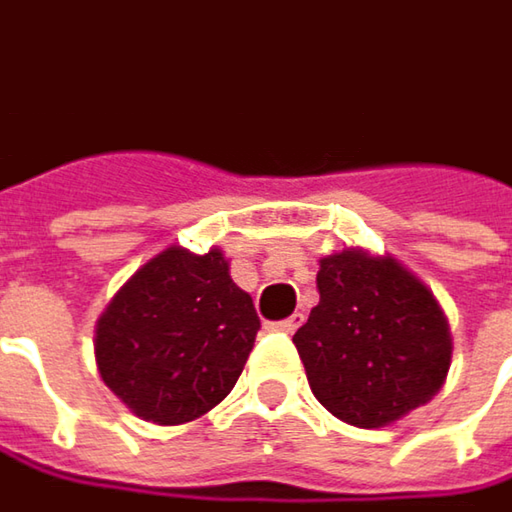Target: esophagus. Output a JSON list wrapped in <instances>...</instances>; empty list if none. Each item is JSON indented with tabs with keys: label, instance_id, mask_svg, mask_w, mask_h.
Here are the masks:
<instances>
[{
	"label": "esophagus",
	"instance_id": "obj_1",
	"mask_svg": "<svg viewBox=\"0 0 512 512\" xmlns=\"http://www.w3.org/2000/svg\"><path fill=\"white\" fill-rule=\"evenodd\" d=\"M301 324H304V313H292V316L284 318V321H275V324H272V330H281V333H295Z\"/></svg>",
	"mask_w": 512,
	"mask_h": 512
}]
</instances>
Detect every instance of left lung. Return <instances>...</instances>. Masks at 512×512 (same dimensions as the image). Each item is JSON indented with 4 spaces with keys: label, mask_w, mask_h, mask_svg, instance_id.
Instances as JSON below:
<instances>
[{
    "label": "left lung",
    "mask_w": 512,
    "mask_h": 512,
    "mask_svg": "<svg viewBox=\"0 0 512 512\" xmlns=\"http://www.w3.org/2000/svg\"><path fill=\"white\" fill-rule=\"evenodd\" d=\"M318 304L292 336L316 400L359 429L426 406L452 365L443 307L397 257L347 246L318 260Z\"/></svg>",
    "instance_id": "8db88e82"
}]
</instances>
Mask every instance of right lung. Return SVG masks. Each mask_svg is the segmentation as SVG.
Returning <instances> with one entry per match:
<instances>
[{
    "mask_svg": "<svg viewBox=\"0 0 512 512\" xmlns=\"http://www.w3.org/2000/svg\"><path fill=\"white\" fill-rule=\"evenodd\" d=\"M257 330L252 295L231 281L223 249L194 255L167 246L95 321V362L136 417L179 426L226 400Z\"/></svg>",
    "mask_w": 512,
    "mask_h": 512,
    "instance_id": "obj_1",
    "label": "right lung"
}]
</instances>
